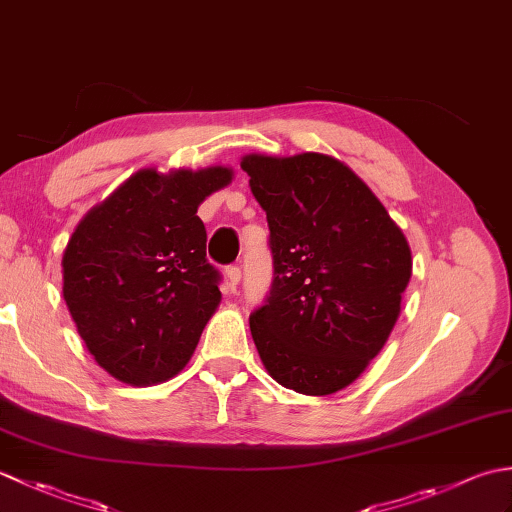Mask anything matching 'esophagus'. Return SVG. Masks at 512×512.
<instances>
[{
  "label": "esophagus",
  "instance_id": "1",
  "mask_svg": "<svg viewBox=\"0 0 512 512\" xmlns=\"http://www.w3.org/2000/svg\"><path fill=\"white\" fill-rule=\"evenodd\" d=\"M226 279H228V286H231V288H237L239 279H242V270H239L237 266L226 268Z\"/></svg>",
  "mask_w": 512,
  "mask_h": 512
}]
</instances>
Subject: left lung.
Wrapping results in <instances>:
<instances>
[{
    "label": "left lung",
    "mask_w": 512,
    "mask_h": 512,
    "mask_svg": "<svg viewBox=\"0 0 512 512\" xmlns=\"http://www.w3.org/2000/svg\"><path fill=\"white\" fill-rule=\"evenodd\" d=\"M266 211L275 281L250 314L259 358L279 385L334 394L383 350L411 279V248L372 189L328 154H248Z\"/></svg>",
    "instance_id": "obj_1"
}]
</instances>
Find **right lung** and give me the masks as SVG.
<instances>
[{
  "mask_svg": "<svg viewBox=\"0 0 512 512\" xmlns=\"http://www.w3.org/2000/svg\"><path fill=\"white\" fill-rule=\"evenodd\" d=\"M235 171L147 167L83 215L63 250L76 332L121 383H165L189 363L222 301L198 206Z\"/></svg>",
  "mask_w": 512,
  "mask_h": 512,
  "instance_id": "right-lung-1",
  "label": "right lung"
}]
</instances>
